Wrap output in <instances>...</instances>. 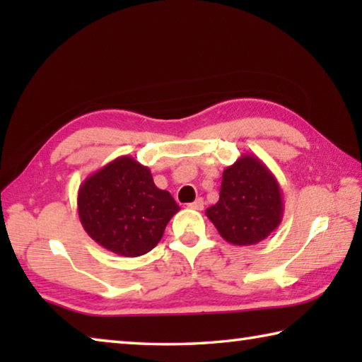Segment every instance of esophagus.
Returning <instances> with one entry per match:
<instances>
[{
	"mask_svg": "<svg viewBox=\"0 0 362 362\" xmlns=\"http://www.w3.org/2000/svg\"><path fill=\"white\" fill-rule=\"evenodd\" d=\"M189 209L203 211V209H204V199H203V198H198L196 201H193V203L189 204Z\"/></svg>",
	"mask_w": 362,
	"mask_h": 362,
	"instance_id": "obj_1",
	"label": "esophagus"
}]
</instances>
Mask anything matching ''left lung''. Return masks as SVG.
<instances>
[{
  "instance_id": "obj_1",
  "label": "left lung",
  "mask_w": 362,
  "mask_h": 362,
  "mask_svg": "<svg viewBox=\"0 0 362 362\" xmlns=\"http://www.w3.org/2000/svg\"><path fill=\"white\" fill-rule=\"evenodd\" d=\"M281 187L255 155H241L222 174L220 198L206 216L220 236L233 246H254L269 236L283 220Z\"/></svg>"
}]
</instances>
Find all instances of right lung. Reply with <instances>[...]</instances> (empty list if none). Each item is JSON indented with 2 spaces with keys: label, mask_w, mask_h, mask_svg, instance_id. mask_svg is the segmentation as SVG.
<instances>
[{
  "label": "right lung",
  "mask_w": 362,
  "mask_h": 362,
  "mask_svg": "<svg viewBox=\"0 0 362 362\" xmlns=\"http://www.w3.org/2000/svg\"><path fill=\"white\" fill-rule=\"evenodd\" d=\"M180 211L150 169L132 156H119L95 170L78 189V216L84 231L110 252L139 257L161 241Z\"/></svg>",
  "instance_id": "1"
}]
</instances>
